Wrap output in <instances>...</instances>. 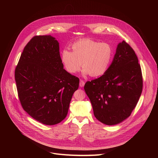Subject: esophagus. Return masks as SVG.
<instances>
[{
    "instance_id": "obj_1",
    "label": "esophagus",
    "mask_w": 158,
    "mask_h": 158,
    "mask_svg": "<svg viewBox=\"0 0 158 158\" xmlns=\"http://www.w3.org/2000/svg\"><path fill=\"white\" fill-rule=\"evenodd\" d=\"M84 84H85L84 81H82V80H81V81H80V82H79V86H80L81 87H83L84 86Z\"/></svg>"
}]
</instances>
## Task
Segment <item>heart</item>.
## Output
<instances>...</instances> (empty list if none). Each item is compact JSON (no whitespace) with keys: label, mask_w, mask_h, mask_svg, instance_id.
<instances>
[{"label":"heart","mask_w":158,"mask_h":158,"mask_svg":"<svg viewBox=\"0 0 158 158\" xmlns=\"http://www.w3.org/2000/svg\"><path fill=\"white\" fill-rule=\"evenodd\" d=\"M72 49L73 52L64 49L60 54L64 68L70 74L79 71L82 65L84 75L102 76L107 71L113 57V51L109 44L89 39L74 42Z\"/></svg>","instance_id":"heart-1"}]
</instances>
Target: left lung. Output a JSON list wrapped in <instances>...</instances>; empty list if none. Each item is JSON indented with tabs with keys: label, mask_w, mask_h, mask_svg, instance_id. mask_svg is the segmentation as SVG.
I'll return each instance as SVG.
<instances>
[{
	"label": "left lung",
	"mask_w": 158,
	"mask_h": 158,
	"mask_svg": "<svg viewBox=\"0 0 158 158\" xmlns=\"http://www.w3.org/2000/svg\"><path fill=\"white\" fill-rule=\"evenodd\" d=\"M142 89L143 77L138 57L124 40L118 44L106 73L84 85L95 117L108 126L118 124L131 115Z\"/></svg>",
	"instance_id": "8db88e82"
}]
</instances>
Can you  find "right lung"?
Masks as SVG:
<instances>
[{"instance_id":"right-lung-1","label":"right lung","mask_w":158,"mask_h":158,"mask_svg":"<svg viewBox=\"0 0 158 158\" xmlns=\"http://www.w3.org/2000/svg\"><path fill=\"white\" fill-rule=\"evenodd\" d=\"M21 105L34 119L54 125L66 117L79 79L64 69L59 44L51 35L34 37L15 71Z\"/></svg>"}]
</instances>
